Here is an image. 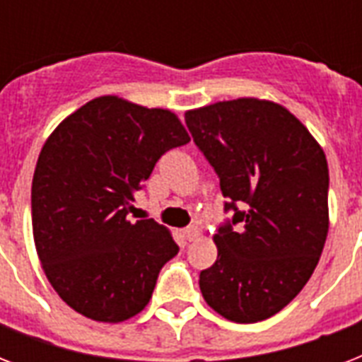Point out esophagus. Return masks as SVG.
I'll return each instance as SVG.
<instances>
[{
  "instance_id": "1",
  "label": "esophagus",
  "mask_w": 362,
  "mask_h": 362,
  "mask_svg": "<svg viewBox=\"0 0 362 362\" xmlns=\"http://www.w3.org/2000/svg\"><path fill=\"white\" fill-rule=\"evenodd\" d=\"M184 237H186L189 242H195L199 237H201V229H199L197 226L187 227L186 231H184Z\"/></svg>"
}]
</instances>
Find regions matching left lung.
<instances>
[{"mask_svg":"<svg viewBox=\"0 0 362 362\" xmlns=\"http://www.w3.org/2000/svg\"><path fill=\"white\" fill-rule=\"evenodd\" d=\"M186 124L220 176L226 210H235L214 235L218 259L199 276L201 293L229 321L269 320L306 286L325 246V152L297 116L267 99L187 110Z\"/></svg>","mask_w":362,"mask_h":362,"instance_id":"left-lung-1","label":"left lung"}]
</instances>
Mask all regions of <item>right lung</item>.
Returning a JSON list of instances; mask_svg holds the SVG:
<instances>
[{"label": "right lung", "instance_id": "1", "mask_svg": "<svg viewBox=\"0 0 362 362\" xmlns=\"http://www.w3.org/2000/svg\"><path fill=\"white\" fill-rule=\"evenodd\" d=\"M189 142L175 112L101 95L45 142L31 182L33 240L50 286L99 323L144 310L161 267L178 253L167 227L127 220L167 150Z\"/></svg>", "mask_w": 362, "mask_h": 362}]
</instances>
